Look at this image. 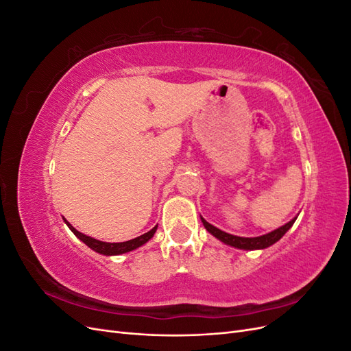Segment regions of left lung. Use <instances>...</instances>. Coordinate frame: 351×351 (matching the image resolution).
Instances as JSON below:
<instances>
[{
	"mask_svg": "<svg viewBox=\"0 0 351 351\" xmlns=\"http://www.w3.org/2000/svg\"><path fill=\"white\" fill-rule=\"evenodd\" d=\"M202 222H204L205 228L210 232L212 236H215L218 240L224 241L226 244H230V246H234L237 249H244V250H254V249H265V247H269L271 244L277 243L287 231H289L291 228V226L294 224V219H291L290 222H287L285 226L274 230L271 232H268V234L265 236H259V237H237V236H232V234H228V232H224L218 230L217 227L210 226L209 222H206L204 218H200Z\"/></svg>",
	"mask_w": 351,
	"mask_h": 351,
	"instance_id": "obj_1",
	"label": "left lung"
}]
</instances>
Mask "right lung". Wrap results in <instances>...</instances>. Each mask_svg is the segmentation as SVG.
<instances>
[{"label": "right lung", "mask_w": 351, "mask_h": 351, "mask_svg": "<svg viewBox=\"0 0 351 351\" xmlns=\"http://www.w3.org/2000/svg\"><path fill=\"white\" fill-rule=\"evenodd\" d=\"M66 221V219H64ZM66 224L69 226V228L74 232V236L79 237L86 246H89L92 250L98 252V253H102V254H107V256H111V254H121V253H125V252H130V250H134L139 246H142V244H145L147 240H151L155 234V231L158 228V226H155L151 231L145 232V234L136 237L133 240H129V241H123V243H105V241H99L97 239H92L89 236H84L82 234V232H79L76 228H74L71 224H69V222L66 221Z\"/></svg>", "instance_id": "obj_1"}]
</instances>
